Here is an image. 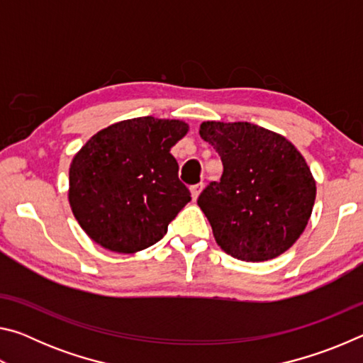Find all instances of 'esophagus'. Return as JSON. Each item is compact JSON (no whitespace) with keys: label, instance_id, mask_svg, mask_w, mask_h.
Segmentation results:
<instances>
[{"label":"esophagus","instance_id":"obj_1","mask_svg":"<svg viewBox=\"0 0 363 363\" xmlns=\"http://www.w3.org/2000/svg\"><path fill=\"white\" fill-rule=\"evenodd\" d=\"M201 189H203V184H201V182H200V184H195V186L190 187V192H192V199H194V200L199 199Z\"/></svg>","mask_w":363,"mask_h":363}]
</instances>
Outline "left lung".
<instances>
[{"instance_id": "obj_1", "label": "left lung", "mask_w": 363, "mask_h": 363, "mask_svg": "<svg viewBox=\"0 0 363 363\" xmlns=\"http://www.w3.org/2000/svg\"><path fill=\"white\" fill-rule=\"evenodd\" d=\"M200 136L223 162V174L196 203L227 255L247 262L277 257L306 229L315 181L291 143L248 121H205Z\"/></svg>"}]
</instances>
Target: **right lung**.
Returning <instances> with one entry per match:
<instances>
[{
  "instance_id": "right-lung-1",
  "label": "right lung",
  "mask_w": 363,
  "mask_h": 363,
  "mask_svg": "<svg viewBox=\"0 0 363 363\" xmlns=\"http://www.w3.org/2000/svg\"><path fill=\"white\" fill-rule=\"evenodd\" d=\"M187 133L179 120L140 116L91 138L73 158L69 200L82 229L116 253L162 240L192 196L169 150Z\"/></svg>"
}]
</instances>
